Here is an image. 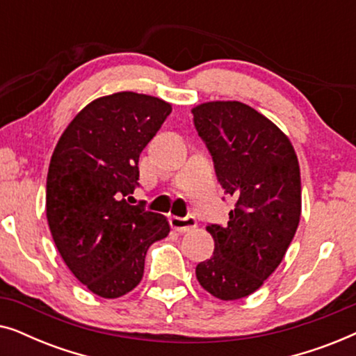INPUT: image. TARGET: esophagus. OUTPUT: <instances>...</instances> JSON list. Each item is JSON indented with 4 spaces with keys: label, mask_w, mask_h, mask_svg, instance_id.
<instances>
[{
    "label": "esophagus",
    "mask_w": 356,
    "mask_h": 356,
    "mask_svg": "<svg viewBox=\"0 0 356 356\" xmlns=\"http://www.w3.org/2000/svg\"><path fill=\"white\" fill-rule=\"evenodd\" d=\"M168 222H170V227H172L173 230L178 232V233L191 232L197 227V222H196V218H194V217H184V218L170 217Z\"/></svg>",
    "instance_id": "esophagus-1"
}]
</instances>
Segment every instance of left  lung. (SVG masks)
Here are the masks:
<instances>
[{"label":"left lung","instance_id":"1","mask_svg":"<svg viewBox=\"0 0 356 356\" xmlns=\"http://www.w3.org/2000/svg\"><path fill=\"white\" fill-rule=\"evenodd\" d=\"M191 113L220 186L236 199L225 227H206L216 248L196 277L216 298L240 300L279 267L298 228V157L279 126L241 102H206Z\"/></svg>","mask_w":356,"mask_h":356}]
</instances>
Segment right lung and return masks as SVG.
Masks as SVG:
<instances>
[{
    "mask_svg": "<svg viewBox=\"0 0 356 356\" xmlns=\"http://www.w3.org/2000/svg\"><path fill=\"white\" fill-rule=\"evenodd\" d=\"M172 113L157 97L116 92L86 105L53 150L47 220L63 261L102 298L139 285L145 252L170 233L167 218L124 196L139 179V155Z\"/></svg>",
    "mask_w": 356,
    "mask_h": 356,
    "instance_id": "1",
    "label": "right lung"
}]
</instances>
